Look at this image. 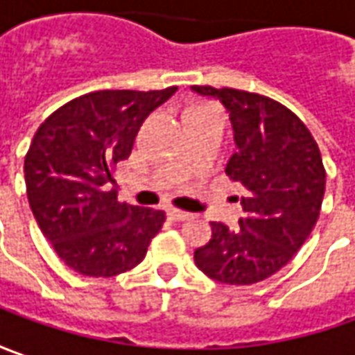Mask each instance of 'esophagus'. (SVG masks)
<instances>
[{"mask_svg":"<svg viewBox=\"0 0 355 355\" xmlns=\"http://www.w3.org/2000/svg\"><path fill=\"white\" fill-rule=\"evenodd\" d=\"M166 216L173 220V222H182V220H189V212H182V210H177V208H168L166 210Z\"/></svg>","mask_w":355,"mask_h":355,"instance_id":"esophagus-1","label":"esophagus"}]
</instances>
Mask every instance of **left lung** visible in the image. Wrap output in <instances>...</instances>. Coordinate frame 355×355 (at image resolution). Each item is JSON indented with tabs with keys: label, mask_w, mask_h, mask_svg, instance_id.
Here are the masks:
<instances>
[{
	"label": "left lung",
	"mask_w": 355,
	"mask_h": 355,
	"mask_svg": "<svg viewBox=\"0 0 355 355\" xmlns=\"http://www.w3.org/2000/svg\"><path fill=\"white\" fill-rule=\"evenodd\" d=\"M192 92L226 107L238 147L226 175L248 190L239 227L210 222L212 238L194 251V263L218 283H259L293 259L318 220L326 189L320 149L299 117L271 98L212 86Z\"/></svg>",
	"instance_id": "obj_1"
}]
</instances>
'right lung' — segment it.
Listing matches in <instances>:
<instances>
[{"label": "right lung", "instance_id": "right-lung-1", "mask_svg": "<svg viewBox=\"0 0 355 355\" xmlns=\"http://www.w3.org/2000/svg\"><path fill=\"white\" fill-rule=\"evenodd\" d=\"M177 92L100 90L58 107L25 157L33 216L76 273L114 277L139 265L165 222L163 210L117 202L114 171L147 116Z\"/></svg>", "mask_w": 355, "mask_h": 355}]
</instances>
